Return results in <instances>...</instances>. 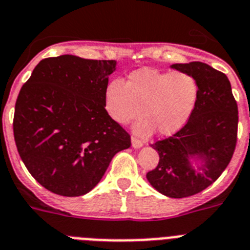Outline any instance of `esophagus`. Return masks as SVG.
<instances>
[{
    "instance_id": "1",
    "label": "esophagus",
    "mask_w": 250,
    "mask_h": 250,
    "mask_svg": "<svg viewBox=\"0 0 250 250\" xmlns=\"http://www.w3.org/2000/svg\"><path fill=\"white\" fill-rule=\"evenodd\" d=\"M131 143H132V147L133 149H140V147H143V141H140V140L135 139V137H132L131 139Z\"/></svg>"
}]
</instances>
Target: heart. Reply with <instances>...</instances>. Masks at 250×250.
Returning <instances> with one entry per match:
<instances>
[{"instance_id": "heart-1", "label": "heart", "mask_w": 250, "mask_h": 250, "mask_svg": "<svg viewBox=\"0 0 250 250\" xmlns=\"http://www.w3.org/2000/svg\"><path fill=\"white\" fill-rule=\"evenodd\" d=\"M198 93V83L188 73L144 68L132 72L125 84L111 81L105 88L104 106L118 125H127L144 113L146 118L133 125L137 135L158 129L159 135L172 136L188 122Z\"/></svg>"}]
</instances>
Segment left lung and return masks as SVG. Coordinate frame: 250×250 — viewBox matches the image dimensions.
Returning a JSON list of instances; mask_svg holds the SVG:
<instances>
[{
    "label": "left lung",
    "mask_w": 250,
    "mask_h": 250,
    "mask_svg": "<svg viewBox=\"0 0 250 250\" xmlns=\"http://www.w3.org/2000/svg\"><path fill=\"white\" fill-rule=\"evenodd\" d=\"M171 68L195 78L198 101L184 128L154 144L159 163L146 178L160 194L178 199L203 191L226 169L236 145L239 117L226 74L200 62Z\"/></svg>",
    "instance_id": "8db88e82"
}]
</instances>
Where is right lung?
Wrapping results in <instances>:
<instances>
[{"mask_svg":"<svg viewBox=\"0 0 250 250\" xmlns=\"http://www.w3.org/2000/svg\"><path fill=\"white\" fill-rule=\"evenodd\" d=\"M115 60L74 55L41 60L19 92L14 137L29 173L62 196L90 192L111 159L131 146L129 135L104 106Z\"/></svg>","mask_w":250,"mask_h":250,"instance_id":"1","label":"right lung"}]
</instances>
